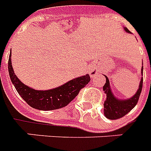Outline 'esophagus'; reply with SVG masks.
<instances>
[{
    "instance_id": "esophagus-1",
    "label": "esophagus",
    "mask_w": 151,
    "mask_h": 151,
    "mask_svg": "<svg viewBox=\"0 0 151 151\" xmlns=\"http://www.w3.org/2000/svg\"><path fill=\"white\" fill-rule=\"evenodd\" d=\"M89 73L90 76H91L92 78H94V77L98 73V72H97V70H96V69H92V70H90Z\"/></svg>"
}]
</instances>
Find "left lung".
Masks as SVG:
<instances>
[{"instance_id": "obj_1", "label": "left lung", "mask_w": 151, "mask_h": 151, "mask_svg": "<svg viewBox=\"0 0 151 151\" xmlns=\"http://www.w3.org/2000/svg\"><path fill=\"white\" fill-rule=\"evenodd\" d=\"M124 29L127 33H131L126 27H124ZM143 68L142 67V71H141L142 74H143ZM104 76L106 78V83L103 86V91L105 92V94H106V99L103 104L104 115L108 119H119L121 117H124V115H126L129 111H131L138 103L139 98L142 88H143V78H141L138 90L133 96H132L129 99H119L113 94L112 90L110 88V81L106 76Z\"/></svg>"}]
</instances>
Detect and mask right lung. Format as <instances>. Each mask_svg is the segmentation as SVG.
<instances>
[{
    "label": "right lung",
    "mask_w": 151,
    "mask_h": 151,
    "mask_svg": "<svg viewBox=\"0 0 151 151\" xmlns=\"http://www.w3.org/2000/svg\"><path fill=\"white\" fill-rule=\"evenodd\" d=\"M10 53L8 72L11 81L19 96L28 105L40 110H52L64 107L78 95L80 90L90 81L88 74L73 78L64 85L49 90H35L24 85L13 70Z\"/></svg>",
    "instance_id": "right-lung-1"
}]
</instances>
